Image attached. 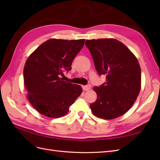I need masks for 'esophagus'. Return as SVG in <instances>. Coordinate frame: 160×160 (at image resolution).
<instances>
[{
	"label": "esophagus",
	"mask_w": 160,
	"mask_h": 160,
	"mask_svg": "<svg viewBox=\"0 0 160 160\" xmlns=\"http://www.w3.org/2000/svg\"><path fill=\"white\" fill-rule=\"evenodd\" d=\"M82 88L84 91H88L91 89V85H84L82 87Z\"/></svg>",
	"instance_id": "esophagus-1"
}]
</instances>
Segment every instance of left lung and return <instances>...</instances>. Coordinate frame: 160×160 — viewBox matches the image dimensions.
Instances as JSON below:
<instances>
[{
	"mask_svg": "<svg viewBox=\"0 0 160 160\" xmlns=\"http://www.w3.org/2000/svg\"><path fill=\"white\" fill-rule=\"evenodd\" d=\"M99 75L106 82L95 87L98 98L90 105L96 117L113 119L132 107L141 89V69L137 58L123 43L115 38L87 40Z\"/></svg>",
	"mask_w": 160,
	"mask_h": 160,
	"instance_id": "1",
	"label": "left lung"
}]
</instances>
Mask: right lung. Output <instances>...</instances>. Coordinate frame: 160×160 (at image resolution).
Segmentation results:
<instances>
[{"instance_id":"obj_1","label":"right lung","mask_w":160,"mask_h":160,"mask_svg":"<svg viewBox=\"0 0 160 160\" xmlns=\"http://www.w3.org/2000/svg\"><path fill=\"white\" fill-rule=\"evenodd\" d=\"M85 39L51 38L28 57L24 67L27 99L38 113L59 118L69 112L81 95V87L63 81V72L71 69L72 60L83 48Z\"/></svg>"}]
</instances>
